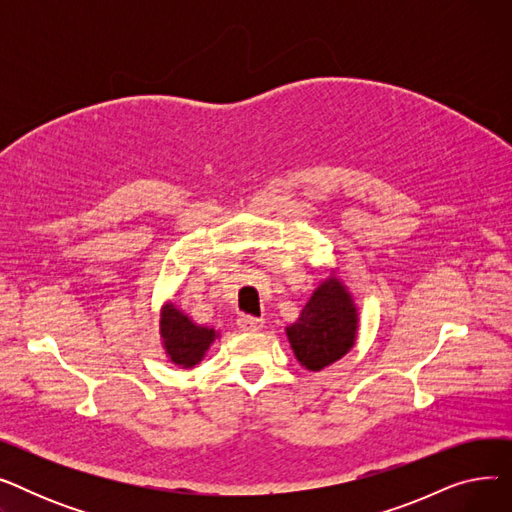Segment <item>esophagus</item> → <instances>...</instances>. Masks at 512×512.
<instances>
[{
  "instance_id": "esophagus-1",
  "label": "esophagus",
  "mask_w": 512,
  "mask_h": 512,
  "mask_svg": "<svg viewBox=\"0 0 512 512\" xmlns=\"http://www.w3.org/2000/svg\"><path fill=\"white\" fill-rule=\"evenodd\" d=\"M238 328H240L242 332H257V330L263 328V319L251 317V315H242V317L238 319Z\"/></svg>"
}]
</instances>
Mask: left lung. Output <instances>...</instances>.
I'll use <instances>...</instances> for the list:
<instances>
[{
	"mask_svg": "<svg viewBox=\"0 0 512 512\" xmlns=\"http://www.w3.org/2000/svg\"><path fill=\"white\" fill-rule=\"evenodd\" d=\"M284 332L294 357L305 369H326L351 353L357 342L359 307L353 292L332 272L317 284L299 319Z\"/></svg>",
	"mask_w": 512,
	"mask_h": 512,
	"instance_id": "obj_1",
	"label": "left lung"
}]
</instances>
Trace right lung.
I'll list each match as a JSON object with an SVG mask.
<instances>
[{
	"instance_id": "right-lung-1",
	"label": "right lung",
	"mask_w": 512,
	"mask_h": 512,
	"mask_svg": "<svg viewBox=\"0 0 512 512\" xmlns=\"http://www.w3.org/2000/svg\"><path fill=\"white\" fill-rule=\"evenodd\" d=\"M159 338L170 363L180 369H193L205 359L220 332L195 324L174 303H166L159 311Z\"/></svg>"
}]
</instances>
